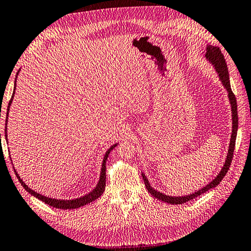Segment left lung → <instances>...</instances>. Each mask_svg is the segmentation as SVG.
Returning <instances> with one entry per match:
<instances>
[{
  "mask_svg": "<svg viewBox=\"0 0 251 251\" xmlns=\"http://www.w3.org/2000/svg\"><path fill=\"white\" fill-rule=\"evenodd\" d=\"M205 59L215 68V71L217 72V74H219V77L221 79L222 84H223V86L225 87V89L228 93V99H229L230 109H231V120H233V122H231V124H233V126H231V135H230V141H229L228 152H227V156H226V159H225L223 167H222L221 172L217 174V176L211 182L207 183L205 187H202L200 190H197L196 192L191 193V195H186V196H181V197H172V196L165 195V193L155 190V189L150 184L149 179L146 178V176L143 173H142V177H143V180L145 182V187H146V189H148V191L151 193V195H152L154 198H156V199H158L163 202L169 203V204H182V203H186L188 201L193 200L195 198L199 197V196L203 195V193H205L206 191L211 190L212 188H215L217 184L222 181V179L224 178L226 173L228 172L230 163H231V158H233L236 136H237V130H238V115H237V101H236V97L234 95V93L231 92V88H230L227 64H226V62H225L224 55L221 52L220 48H217V47H213V46L206 47Z\"/></svg>",
  "mask_w": 251,
  "mask_h": 251,
  "instance_id": "8db88e82",
  "label": "left lung"
}]
</instances>
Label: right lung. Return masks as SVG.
<instances>
[{
    "label": "right lung",
    "mask_w": 251,
    "mask_h": 251,
    "mask_svg": "<svg viewBox=\"0 0 251 251\" xmlns=\"http://www.w3.org/2000/svg\"><path fill=\"white\" fill-rule=\"evenodd\" d=\"M18 73H20V71L17 72V75ZM15 88H16V78H15V87H14V92H13V95H12V98L11 100H9L8 102V107H7V112H6V122H7V117H8V111H9V106H11L12 103V100L14 98V94H15ZM7 126V125H6ZM5 139L7 141V133H6V127H5ZM118 145V143L113 144L112 146H110V149L107 151L105 156H103V159H102V164H101V170H100V176H99V180H98V183L97 186L93 189V190L89 192V193H86V195L81 197V198H77V199H72V200H58V199H52V198H48V197H45L40 195V193H38L34 190H31L30 188H28L27 184L24 182L20 175H18L16 173V170L14 169V172H15L16 176L18 178V181H20L22 183V186L25 188V190L27 192H29L31 196L36 197L37 199L41 200L42 202H45L46 204H48L50 206H53V207H56V209H61V210H73V209H77V207H81V206H84L88 204V203H91L93 201H95L96 199H98L99 197H100L102 193H103V190H105V187H106V162H107V158H108V155H109V153L111 152V151L116 148V146Z\"/></svg>",
    "instance_id": "right-lung-1"
}]
</instances>
